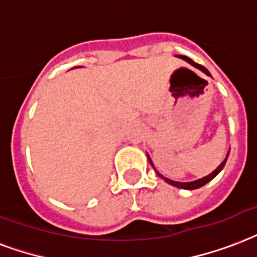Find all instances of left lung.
<instances>
[{"mask_svg":"<svg viewBox=\"0 0 257 257\" xmlns=\"http://www.w3.org/2000/svg\"><path fill=\"white\" fill-rule=\"evenodd\" d=\"M178 57H180V59H184V60H186V61H188V63H190V64H192V65H194V67H196V68L201 69V71H202V72H204L205 75H208V76H210L209 71H208V69L205 68V67H202V65L197 64V63H194V61H193V60H190V59H189V57H186V56H182V55H178ZM228 156H229V151H228V154H226L225 160L222 161L221 164H220V166H218V168L216 169V170H214V172H212V173H210L209 176L204 177V178H200V180L192 181V182H178V181H173V180H169V178H166V177L161 176L160 173H158V172H157V170H156V168H154V165H153V162H151L150 157L147 156V158H149V162H150V164H151V166H153V168H154V170H156V173H157V174H158V176H160L161 178H164V180L166 181V182H168V184L173 185V186H176V188H180V189H188V190H193V189H198V188H201V186H204L205 184H208V182H209V181H212V180H213L214 177L217 176L218 173L221 172L222 169H224V166H225V162H226V160H228Z\"/></svg>","mask_w":257,"mask_h":257,"instance_id":"left-lung-1","label":"left lung"}]
</instances>
